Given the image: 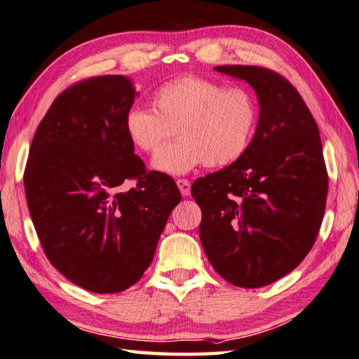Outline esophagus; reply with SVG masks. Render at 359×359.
<instances>
[{
  "mask_svg": "<svg viewBox=\"0 0 359 359\" xmlns=\"http://www.w3.org/2000/svg\"><path fill=\"white\" fill-rule=\"evenodd\" d=\"M175 184H177L180 193L184 196H189V193H191V184H189L187 179H179Z\"/></svg>",
  "mask_w": 359,
  "mask_h": 359,
  "instance_id": "obj_1",
  "label": "esophagus"
}]
</instances>
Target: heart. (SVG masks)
<instances>
[{"label": "heart", "mask_w": 359, "mask_h": 359, "mask_svg": "<svg viewBox=\"0 0 359 359\" xmlns=\"http://www.w3.org/2000/svg\"><path fill=\"white\" fill-rule=\"evenodd\" d=\"M152 109L132 107L124 116L129 142L154 152L172 137L180 140L154 156L156 171L182 175L201 165L222 168L249 149L258 123V107L249 90L224 88L215 81L182 76L168 81L151 96Z\"/></svg>", "instance_id": "1"}]
</instances>
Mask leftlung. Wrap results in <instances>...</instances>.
I'll return each instance as SVG.
<instances>
[{
    "label": "left lung",
    "mask_w": 359,
    "mask_h": 359,
    "mask_svg": "<svg viewBox=\"0 0 359 359\" xmlns=\"http://www.w3.org/2000/svg\"><path fill=\"white\" fill-rule=\"evenodd\" d=\"M215 69L255 90L259 116L240 160L194 180L199 238L222 278L262 287L296 269L319 233L328 193L319 129L299 91L276 72Z\"/></svg>",
    "instance_id": "left-lung-1"
}]
</instances>
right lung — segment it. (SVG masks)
Here are the masks:
<instances>
[{"label":"right lung","instance_id":"1","mask_svg":"<svg viewBox=\"0 0 359 359\" xmlns=\"http://www.w3.org/2000/svg\"><path fill=\"white\" fill-rule=\"evenodd\" d=\"M137 96L124 76L62 91L39 124L25 171L27 208L49 263L97 294L143 277L182 199L172 177L146 171L133 154L124 116ZM128 178L137 185L124 192Z\"/></svg>","mask_w":359,"mask_h":359}]
</instances>
